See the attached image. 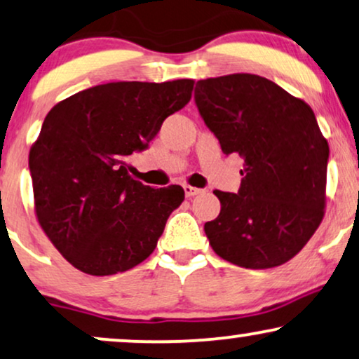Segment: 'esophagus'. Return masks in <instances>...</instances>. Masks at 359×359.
<instances>
[{"mask_svg": "<svg viewBox=\"0 0 359 359\" xmlns=\"http://www.w3.org/2000/svg\"><path fill=\"white\" fill-rule=\"evenodd\" d=\"M183 189H184V194L188 198H193V196H196V194H201L204 191L201 188H193V186H189V184H184Z\"/></svg>", "mask_w": 359, "mask_h": 359, "instance_id": "1", "label": "esophagus"}]
</instances>
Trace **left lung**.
<instances>
[{
	"instance_id": "8db88e82",
	"label": "left lung",
	"mask_w": 359,
	"mask_h": 359,
	"mask_svg": "<svg viewBox=\"0 0 359 359\" xmlns=\"http://www.w3.org/2000/svg\"><path fill=\"white\" fill-rule=\"evenodd\" d=\"M194 102L222 153L242 158L237 194L214 191L221 212L204 224L212 250L245 269L285 264L323 219L330 148L313 110L254 74L198 81Z\"/></svg>"
}]
</instances>
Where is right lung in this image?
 <instances>
[{
	"label": "right lung",
	"instance_id": "1",
	"mask_svg": "<svg viewBox=\"0 0 359 359\" xmlns=\"http://www.w3.org/2000/svg\"><path fill=\"white\" fill-rule=\"evenodd\" d=\"M193 86L191 79L102 83L46 115L29 153L36 216L79 271L125 272L155 250L184 191L145 186L125 161L147 150L165 118L188 104Z\"/></svg>",
	"mask_w": 359,
	"mask_h": 359
}]
</instances>
